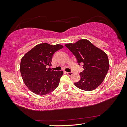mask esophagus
Returning <instances> with one entry per match:
<instances>
[{"instance_id":"esophagus-1","label":"esophagus","mask_w":127,"mask_h":127,"mask_svg":"<svg viewBox=\"0 0 127 127\" xmlns=\"http://www.w3.org/2000/svg\"><path fill=\"white\" fill-rule=\"evenodd\" d=\"M66 74L69 75V76H71V75L73 74V72H72V71H71V72H66Z\"/></svg>"}]
</instances>
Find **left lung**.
Returning <instances> with one entry per match:
<instances>
[{
    "mask_svg": "<svg viewBox=\"0 0 127 127\" xmlns=\"http://www.w3.org/2000/svg\"><path fill=\"white\" fill-rule=\"evenodd\" d=\"M65 46L75 56L78 64H83L84 70L80 72V80L74 83L75 85L87 91L98 87L104 81L109 69L106 54L86 39L80 40L75 44H66Z\"/></svg>",
    "mask_w": 127,
    "mask_h": 127,
    "instance_id": "obj_1",
    "label": "left lung"
}]
</instances>
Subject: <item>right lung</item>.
<instances>
[{
  "instance_id": "right-lung-1",
  "label": "right lung",
  "mask_w": 127,
  "mask_h": 127,
  "mask_svg": "<svg viewBox=\"0 0 127 127\" xmlns=\"http://www.w3.org/2000/svg\"><path fill=\"white\" fill-rule=\"evenodd\" d=\"M61 45L47 43L37 45L21 59L20 71L25 85L37 95H44L58 87L63 71L52 70L50 66L53 54L61 49Z\"/></svg>"
}]
</instances>
